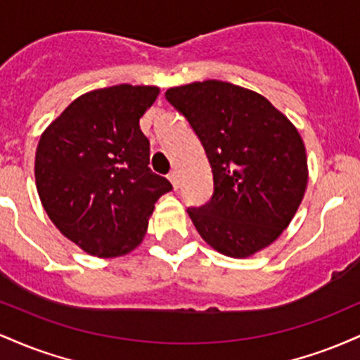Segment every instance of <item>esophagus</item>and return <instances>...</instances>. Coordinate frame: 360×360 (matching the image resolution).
<instances>
[{
    "label": "esophagus",
    "instance_id": "obj_1",
    "mask_svg": "<svg viewBox=\"0 0 360 360\" xmlns=\"http://www.w3.org/2000/svg\"><path fill=\"white\" fill-rule=\"evenodd\" d=\"M167 177H169V181L172 183V186H174V189L179 188V174H177V171H171Z\"/></svg>",
    "mask_w": 360,
    "mask_h": 360
}]
</instances>
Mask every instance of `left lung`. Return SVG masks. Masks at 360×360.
I'll list each match as a JSON object with an SVG mask.
<instances>
[{"label":"left lung","mask_w":360,"mask_h":360,"mask_svg":"<svg viewBox=\"0 0 360 360\" xmlns=\"http://www.w3.org/2000/svg\"><path fill=\"white\" fill-rule=\"evenodd\" d=\"M203 146L213 194L189 217L206 243L230 257H249L283 233L308 184L298 130L255 91L203 81L166 91Z\"/></svg>","instance_id":"obj_1"}]
</instances>
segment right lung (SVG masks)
<instances>
[{
    "label": "right lung",
    "mask_w": 360,
    "mask_h": 360,
    "mask_svg": "<svg viewBox=\"0 0 360 360\" xmlns=\"http://www.w3.org/2000/svg\"><path fill=\"white\" fill-rule=\"evenodd\" d=\"M157 94V86L94 89L74 100L40 137L35 183L44 210L91 255L134 250L155 201L172 189L148 167L150 143L140 130Z\"/></svg>",
    "instance_id": "right-lung-1"
}]
</instances>
